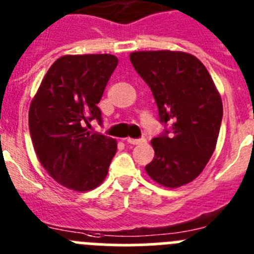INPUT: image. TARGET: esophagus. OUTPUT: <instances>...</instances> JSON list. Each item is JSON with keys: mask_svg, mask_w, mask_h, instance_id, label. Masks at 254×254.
I'll use <instances>...</instances> for the list:
<instances>
[{"mask_svg": "<svg viewBox=\"0 0 254 254\" xmlns=\"http://www.w3.org/2000/svg\"><path fill=\"white\" fill-rule=\"evenodd\" d=\"M126 141L131 145H139V143H143L146 142V138H126Z\"/></svg>", "mask_w": 254, "mask_h": 254, "instance_id": "obj_1", "label": "esophagus"}]
</instances>
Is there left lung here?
<instances>
[{
  "label": "left lung",
  "mask_w": 254,
  "mask_h": 254,
  "mask_svg": "<svg viewBox=\"0 0 254 254\" xmlns=\"http://www.w3.org/2000/svg\"><path fill=\"white\" fill-rule=\"evenodd\" d=\"M133 68L153 94L160 121L170 133L151 139L155 157L145 167L165 188L191 183L206 166L217 146L223 103L204 64L184 51H134Z\"/></svg>",
  "instance_id": "left-lung-1"
}]
</instances>
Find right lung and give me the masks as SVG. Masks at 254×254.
<instances>
[{"mask_svg":"<svg viewBox=\"0 0 254 254\" xmlns=\"http://www.w3.org/2000/svg\"><path fill=\"white\" fill-rule=\"evenodd\" d=\"M118 59L111 54L64 55L46 71L29 109V127L37 159L60 185L89 191L108 174L117 141L90 133L102 122L104 88Z\"/></svg>","mask_w":254,"mask_h":254,"instance_id":"add662e5","label":"right lung"}]
</instances>
